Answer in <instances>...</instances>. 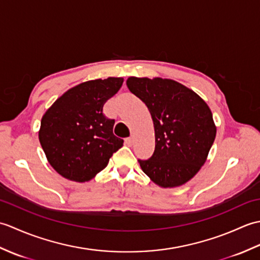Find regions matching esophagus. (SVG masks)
<instances>
[{
    "mask_svg": "<svg viewBox=\"0 0 260 260\" xmlns=\"http://www.w3.org/2000/svg\"><path fill=\"white\" fill-rule=\"evenodd\" d=\"M133 142H134V137H133V136H131V137H128V139L125 140V143H126V144L128 145V146L133 145Z\"/></svg>",
    "mask_w": 260,
    "mask_h": 260,
    "instance_id": "1",
    "label": "esophagus"
}]
</instances>
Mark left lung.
<instances>
[{
	"instance_id": "8db88e82",
	"label": "left lung",
	"mask_w": 260,
	"mask_h": 260,
	"mask_svg": "<svg viewBox=\"0 0 260 260\" xmlns=\"http://www.w3.org/2000/svg\"><path fill=\"white\" fill-rule=\"evenodd\" d=\"M126 85L150 110L155 150L151 158L139 159L148 178L161 187L183 185L206 163L217 127L207 103L180 82L129 77Z\"/></svg>"
}]
</instances>
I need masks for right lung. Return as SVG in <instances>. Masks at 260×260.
Wrapping results in <instances>:
<instances>
[{"label":"right lung","mask_w":260,"mask_h":260,"mask_svg":"<svg viewBox=\"0 0 260 260\" xmlns=\"http://www.w3.org/2000/svg\"><path fill=\"white\" fill-rule=\"evenodd\" d=\"M121 77L81 82L66 91L42 116L39 141L48 162L64 179L87 182L107 167L124 141L113 133L104 104L123 85Z\"/></svg>","instance_id":"1"}]
</instances>
